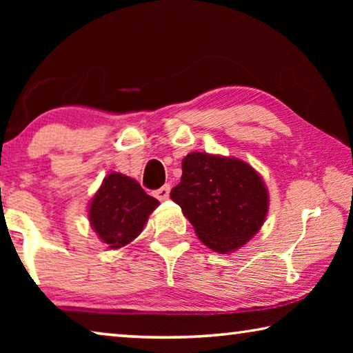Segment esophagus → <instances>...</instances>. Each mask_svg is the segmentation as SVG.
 Listing matches in <instances>:
<instances>
[{"label": "esophagus", "instance_id": "34e87169", "mask_svg": "<svg viewBox=\"0 0 353 353\" xmlns=\"http://www.w3.org/2000/svg\"><path fill=\"white\" fill-rule=\"evenodd\" d=\"M170 190H171L170 185H163L162 188H159V190L154 191V196H155V198H157L159 201H165V199H168Z\"/></svg>", "mask_w": 353, "mask_h": 353}]
</instances>
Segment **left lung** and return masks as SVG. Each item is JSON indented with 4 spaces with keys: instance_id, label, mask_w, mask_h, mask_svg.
I'll list each match as a JSON object with an SVG mask.
<instances>
[{
    "instance_id": "obj_1",
    "label": "left lung",
    "mask_w": 353,
    "mask_h": 353,
    "mask_svg": "<svg viewBox=\"0 0 353 353\" xmlns=\"http://www.w3.org/2000/svg\"><path fill=\"white\" fill-rule=\"evenodd\" d=\"M170 196L199 240L219 254L244 246L265 223L270 205L266 185L252 166L205 152L182 160L181 183Z\"/></svg>"
}]
</instances>
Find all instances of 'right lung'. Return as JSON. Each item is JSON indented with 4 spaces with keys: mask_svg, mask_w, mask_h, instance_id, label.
I'll list each match as a JSON object with an SVG mask.
<instances>
[{
    "mask_svg": "<svg viewBox=\"0 0 353 353\" xmlns=\"http://www.w3.org/2000/svg\"><path fill=\"white\" fill-rule=\"evenodd\" d=\"M157 205L159 201L146 194L139 182L112 172L93 196L88 219L101 241L110 249H119L141 234Z\"/></svg>",
    "mask_w": 353,
    "mask_h": 353,
    "instance_id": "1",
    "label": "right lung"
}]
</instances>
